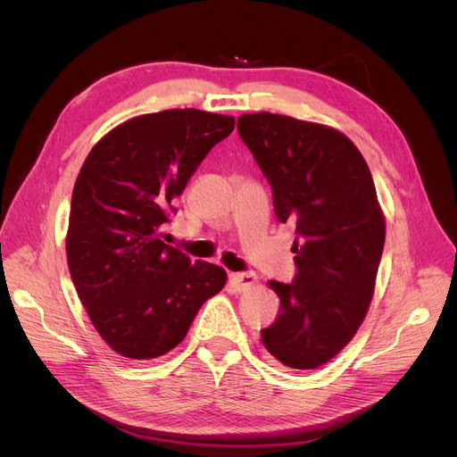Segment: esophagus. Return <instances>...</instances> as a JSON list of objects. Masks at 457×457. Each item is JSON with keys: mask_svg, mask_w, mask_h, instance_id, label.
Wrapping results in <instances>:
<instances>
[{"mask_svg": "<svg viewBox=\"0 0 457 457\" xmlns=\"http://www.w3.org/2000/svg\"><path fill=\"white\" fill-rule=\"evenodd\" d=\"M257 280V276L253 272H230L228 274V282L232 286L234 292H245L250 289Z\"/></svg>", "mask_w": 457, "mask_h": 457, "instance_id": "34e87169", "label": "esophagus"}]
</instances>
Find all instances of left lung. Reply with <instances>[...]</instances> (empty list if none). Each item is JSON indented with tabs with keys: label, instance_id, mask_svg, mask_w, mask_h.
<instances>
[{
	"label": "left lung",
	"instance_id": "8db88e82",
	"mask_svg": "<svg viewBox=\"0 0 457 457\" xmlns=\"http://www.w3.org/2000/svg\"><path fill=\"white\" fill-rule=\"evenodd\" d=\"M238 133L272 187L274 213L292 223L294 282L270 280L280 299L261 329L286 368L314 370L341 353L364 322L385 244V217L366 160L341 131L257 112Z\"/></svg>",
	"mask_w": 457,
	"mask_h": 457
}]
</instances>
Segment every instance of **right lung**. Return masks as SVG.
<instances>
[{
  "label": "right lung",
  "instance_id": "right-lung-1",
  "mask_svg": "<svg viewBox=\"0 0 457 457\" xmlns=\"http://www.w3.org/2000/svg\"><path fill=\"white\" fill-rule=\"evenodd\" d=\"M234 118L196 108L143 114L108 131L72 192L66 259L81 305L110 349L150 361L175 349L204 303L227 284L213 262H192L162 227L188 179Z\"/></svg>",
  "mask_w": 457,
  "mask_h": 457
}]
</instances>
